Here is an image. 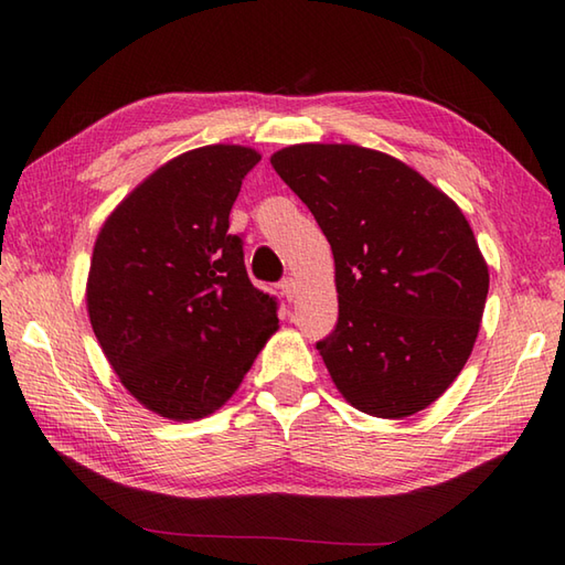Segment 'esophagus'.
I'll return each instance as SVG.
<instances>
[{"label":"esophagus","instance_id":"1","mask_svg":"<svg viewBox=\"0 0 565 565\" xmlns=\"http://www.w3.org/2000/svg\"><path fill=\"white\" fill-rule=\"evenodd\" d=\"M298 291H301V286H298V281L296 279H284L281 281V294L286 296V301H296L298 298Z\"/></svg>","mask_w":565,"mask_h":565}]
</instances>
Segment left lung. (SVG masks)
<instances>
[{"mask_svg": "<svg viewBox=\"0 0 565 565\" xmlns=\"http://www.w3.org/2000/svg\"><path fill=\"white\" fill-rule=\"evenodd\" d=\"M269 162L332 247L340 316L316 347L334 386L374 417L425 411L483 320L490 274L466 215L411 164L352 142H301Z\"/></svg>", "mask_w": 565, "mask_h": 565, "instance_id": "8db88e82", "label": "left lung"}]
</instances>
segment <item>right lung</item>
Instances as JSON below:
<instances>
[{
    "mask_svg": "<svg viewBox=\"0 0 565 565\" xmlns=\"http://www.w3.org/2000/svg\"><path fill=\"white\" fill-rule=\"evenodd\" d=\"M259 160L225 142L177 154L118 203L94 243L92 330L124 388L174 423L221 411L279 330V301L252 286L243 239L227 233Z\"/></svg>",
    "mask_w": 565,
    "mask_h": 565,
    "instance_id": "1",
    "label": "right lung"
}]
</instances>
